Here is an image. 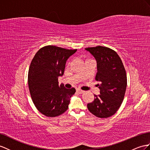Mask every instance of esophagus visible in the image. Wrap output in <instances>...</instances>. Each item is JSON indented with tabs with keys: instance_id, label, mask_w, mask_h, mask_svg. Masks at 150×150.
Instances as JSON below:
<instances>
[{
	"instance_id": "1",
	"label": "esophagus",
	"mask_w": 150,
	"mask_h": 150,
	"mask_svg": "<svg viewBox=\"0 0 150 150\" xmlns=\"http://www.w3.org/2000/svg\"><path fill=\"white\" fill-rule=\"evenodd\" d=\"M76 92H77V93H79V94H82V93H84V91H82V90H80V89H76Z\"/></svg>"
}]
</instances>
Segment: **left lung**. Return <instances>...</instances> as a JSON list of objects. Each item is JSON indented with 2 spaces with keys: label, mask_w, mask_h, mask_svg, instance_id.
<instances>
[{
  "label": "left lung",
  "mask_w": 150,
  "mask_h": 150,
  "mask_svg": "<svg viewBox=\"0 0 150 150\" xmlns=\"http://www.w3.org/2000/svg\"><path fill=\"white\" fill-rule=\"evenodd\" d=\"M97 62L96 80L100 94H94V100L87 104L89 112L99 118L112 116L123 102L127 87V75L122 61L113 49L96 46L86 48Z\"/></svg>",
  "instance_id": "left-lung-1"
}]
</instances>
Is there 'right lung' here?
I'll list each match as a JSON object with an SVG mask.
<instances>
[{
	"instance_id": "1",
	"label": "right lung",
	"mask_w": 150,
	"mask_h": 150,
	"mask_svg": "<svg viewBox=\"0 0 150 150\" xmlns=\"http://www.w3.org/2000/svg\"><path fill=\"white\" fill-rule=\"evenodd\" d=\"M76 51L47 45L33 57L28 70L29 90L33 104L45 116H59L68 108L70 99L76 91L74 87L59 86L58 77L63 76L67 59Z\"/></svg>"
}]
</instances>
